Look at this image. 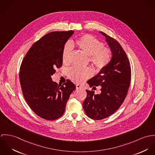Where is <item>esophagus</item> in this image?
Listing matches in <instances>:
<instances>
[{"mask_svg":"<svg viewBox=\"0 0 155 155\" xmlns=\"http://www.w3.org/2000/svg\"><path fill=\"white\" fill-rule=\"evenodd\" d=\"M76 88L77 89H83L84 87L80 84H77L76 85Z\"/></svg>","mask_w":155,"mask_h":155,"instance_id":"1","label":"esophagus"}]
</instances>
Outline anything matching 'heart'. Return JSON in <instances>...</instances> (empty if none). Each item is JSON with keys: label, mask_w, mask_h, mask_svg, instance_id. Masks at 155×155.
<instances>
[{"label": "heart", "mask_w": 155, "mask_h": 155, "mask_svg": "<svg viewBox=\"0 0 155 155\" xmlns=\"http://www.w3.org/2000/svg\"><path fill=\"white\" fill-rule=\"evenodd\" d=\"M77 47L90 56V61L98 70L105 68L110 62L112 52L108 48H104L103 43L91 35H85L76 41ZM72 43H67L62 51V59L64 63L69 61L72 51ZM93 70L90 67L80 68L72 67L69 69V77L78 83H82L93 75Z\"/></svg>", "instance_id": "1"}]
</instances>
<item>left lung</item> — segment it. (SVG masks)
<instances>
[{"label": "left lung", "mask_w": 155, "mask_h": 155, "mask_svg": "<svg viewBox=\"0 0 155 155\" xmlns=\"http://www.w3.org/2000/svg\"><path fill=\"white\" fill-rule=\"evenodd\" d=\"M112 52L109 64L87 81L93 90L101 86V93L86 90L87 95L83 103L86 115L90 118L100 120L116 112L127 96L131 81V68L128 59L120 44L102 31Z\"/></svg>", "instance_id": "1"}]
</instances>
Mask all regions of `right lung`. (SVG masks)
I'll use <instances>...</instances> for the list:
<instances>
[{"label":"right lung","instance_id":"obj_1","mask_svg":"<svg viewBox=\"0 0 155 155\" xmlns=\"http://www.w3.org/2000/svg\"><path fill=\"white\" fill-rule=\"evenodd\" d=\"M74 31H53L42 37L31 46L22 62L19 80L24 97L40 117L54 120L64 113L75 86L67 80L63 85L53 81L56 68L62 65V53Z\"/></svg>","mask_w":155,"mask_h":155}]
</instances>
